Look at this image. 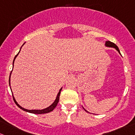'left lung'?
Masks as SVG:
<instances>
[{"label":"left lung","instance_id":"8db88e82","mask_svg":"<svg viewBox=\"0 0 135 135\" xmlns=\"http://www.w3.org/2000/svg\"><path fill=\"white\" fill-rule=\"evenodd\" d=\"M105 45H106V46H107V47H115V49H116L117 50L118 52H119V54H120V51H119V47H117V45L113 43V42H110V41H107V42H105ZM85 111H87L85 109ZM87 112H88V111H87Z\"/></svg>","mask_w":135,"mask_h":135}]
</instances>
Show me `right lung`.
Here are the masks:
<instances>
[{"mask_svg":"<svg viewBox=\"0 0 135 135\" xmlns=\"http://www.w3.org/2000/svg\"><path fill=\"white\" fill-rule=\"evenodd\" d=\"M18 53H19V52H18ZM18 54L16 55V56H15V59H14L13 64H14V61H15V58H16V56H18ZM9 85H10V78H9ZM61 89H62V88H61V89H60V91H59L58 94H57V97H56V100H55L54 102L53 103H52V105H51L50 106V107H47V108L44 109H42V110H28V109H26L22 108V107L21 106H20V105H19L17 103V102H16V100L15 99L14 97H13V99H14V101H15V103H16V105H17V106L19 107V108H20V109H22L23 111H26V112L31 113H34V114H44V113H50V112H51V111H53V110L55 108H56V106H57V103H58V102H59V100H60V93H61Z\"/></svg>","mask_w":135,"mask_h":135,"instance_id":"obj_1","label":"right lung"}]
</instances>
